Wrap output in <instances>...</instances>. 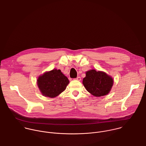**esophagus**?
Listing matches in <instances>:
<instances>
[{
	"label": "esophagus",
	"instance_id": "obj_1",
	"mask_svg": "<svg viewBox=\"0 0 146 146\" xmlns=\"http://www.w3.org/2000/svg\"><path fill=\"white\" fill-rule=\"evenodd\" d=\"M76 80H78V81H80V80H81V78H80V76H78V77H77V78H76Z\"/></svg>",
	"mask_w": 146,
	"mask_h": 146
}]
</instances>
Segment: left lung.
Returning <instances> with one entry per match:
<instances>
[{
	"mask_svg": "<svg viewBox=\"0 0 146 146\" xmlns=\"http://www.w3.org/2000/svg\"><path fill=\"white\" fill-rule=\"evenodd\" d=\"M113 84V78L103 71L90 70L86 71L83 84L91 94L100 97L110 93Z\"/></svg>",
	"mask_w": 146,
	"mask_h": 146,
	"instance_id": "left-lung-1",
	"label": "left lung"
}]
</instances>
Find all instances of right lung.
<instances>
[{"label":"right lung","instance_id":"right-lung-1","mask_svg":"<svg viewBox=\"0 0 146 146\" xmlns=\"http://www.w3.org/2000/svg\"><path fill=\"white\" fill-rule=\"evenodd\" d=\"M68 78L60 70L54 69L39 76L37 85L41 94L54 98L63 92L69 83Z\"/></svg>","mask_w":146,"mask_h":146}]
</instances>
